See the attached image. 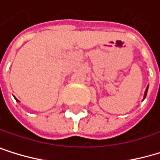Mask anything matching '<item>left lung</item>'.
Returning a JSON list of instances; mask_svg holds the SVG:
<instances>
[{"label":"left lung","instance_id":"left-lung-1","mask_svg":"<svg viewBox=\"0 0 160 160\" xmlns=\"http://www.w3.org/2000/svg\"><path fill=\"white\" fill-rule=\"evenodd\" d=\"M147 92H148V87H147V89H146V91H145V93H144V98H145L146 95H147Z\"/></svg>","mask_w":160,"mask_h":160}]
</instances>
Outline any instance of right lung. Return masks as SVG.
Returning <instances> with one entry per match:
<instances>
[{
	"label": "right lung",
	"mask_w": 160,
	"mask_h": 160,
	"mask_svg": "<svg viewBox=\"0 0 160 160\" xmlns=\"http://www.w3.org/2000/svg\"><path fill=\"white\" fill-rule=\"evenodd\" d=\"M15 99H16V98H15ZM16 100H17V99H16ZM17 101H19V100H17Z\"/></svg>",
	"instance_id": "1"
}]
</instances>
